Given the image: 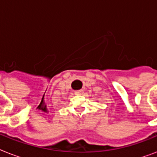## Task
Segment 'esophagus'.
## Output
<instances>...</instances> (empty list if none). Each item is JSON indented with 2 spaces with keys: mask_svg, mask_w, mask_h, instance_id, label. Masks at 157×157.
Wrapping results in <instances>:
<instances>
[{
  "mask_svg": "<svg viewBox=\"0 0 157 157\" xmlns=\"http://www.w3.org/2000/svg\"><path fill=\"white\" fill-rule=\"evenodd\" d=\"M83 92L84 91L82 90H80L75 91V94H83Z\"/></svg>",
  "mask_w": 157,
  "mask_h": 157,
  "instance_id": "34e87169",
  "label": "esophagus"
}]
</instances>
